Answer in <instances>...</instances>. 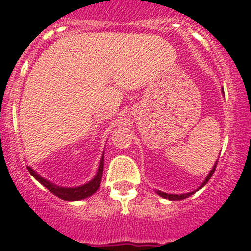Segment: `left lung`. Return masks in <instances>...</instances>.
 Segmentation results:
<instances>
[{"label":"left lung","mask_w":251,"mask_h":251,"mask_svg":"<svg viewBox=\"0 0 251 251\" xmlns=\"http://www.w3.org/2000/svg\"><path fill=\"white\" fill-rule=\"evenodd\" d=\"M216 165H217V161H216V163H215V165H214V168H212V170L210 171L209 175H207V176H206V178H205V181L203 182V183H201V186L199 187L198 189H201V187H204L205 184L207 183V181H209V179H210V177L212 176L214 171L216 170ZM156 193H158L160 197H163V198L169 199V201H179V199H184V198H187V197L192 196V194H193L194 192H189V193H184V194H169V193H164V192H160V191H156Z\"/></svg>","instance_id":"obj_1"}]
</instances>
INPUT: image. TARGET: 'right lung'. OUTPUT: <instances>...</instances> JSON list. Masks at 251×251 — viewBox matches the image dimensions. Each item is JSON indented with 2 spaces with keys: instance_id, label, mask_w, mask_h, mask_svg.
Instances as JSON below:
<instances>
[{
  "instance_id": "add662e5",
  "label": "right lung",
  "mask_w": 251,
  "mask_h": 251,
  "mask_svg": "<svg viewBox=\"0 0 251 251\" xmlns=\"http://www.w3.org/2000/svg\"><path fill=\"white\" fill-rule=\"evenodd\" d=\"M103 168H104V153H103L102 159H100V166H98V170H97V174H96L95 178H92L88 183L83 184V186L70 187V188H68V187L55 186V184H53L52 182L47 181L46 178L40 176V175L37 174L36 171L32 170L30 166H27V170H29V173L31 174L32 176H34L35 178L42 184V186L46 187L48 191L52 192V193L54 194V196H57L58 198L64 199V201H81V199H85L87 198V197L92 196L93 193H96V191L100 188V181H102Z\"/></svg>"
}]
</instances>
